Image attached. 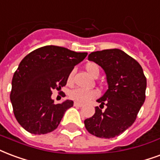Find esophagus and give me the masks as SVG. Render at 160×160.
I'll list each match as a JSON object with an SVG mask.
<instances>
[{"instance_id": "obj_1", "label": "esophagus", "mask_w": 160, "mask_h": 160, "mask_svg": "<svg viewBox=\"0 0 160 160\" xmlns=\"http://www.w3.org/2000/svg\"><path fill=\"white\" fill-rule=\"evenodd\" d=\"M74 106H75V107H80H80H82V106H83V104L79 103V102H74Z\"/></svg>"}]
</instances>
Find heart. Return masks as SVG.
<instances>
[{"mask_svg":"<svg viewBox=\"0 0 160 160\" xmlns=\"http://www.w3.org/2000/svg\"><path fill=\"white\" fill-rule=\"evenodd\" d=\"M86 70L89 73L90 75L92 77H98L99 75V72H100V68L96 62H87L85 66ZM73 81V72H71L68 77V80L67 82L68 84H72ZM98 95V92L95 90H85V89H74L69 92V98L74 100L76 102H80V103H85L86 102L92 99V98H96Z\"/></svg>","mask_w":160,"mask_h":160,"instance_id":"b5f03b06","label":"heart"}]
</instances>
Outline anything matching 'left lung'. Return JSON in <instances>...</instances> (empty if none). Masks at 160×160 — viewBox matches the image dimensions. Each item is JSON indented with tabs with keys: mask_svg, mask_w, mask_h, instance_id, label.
<instances>
[{
	"mask_svg": "<svg viewBox=\"0 0 160 160\" xmlns=\"http://www.w3.org/2000/svg\"><path fill=\"white\" fill-rule=\"evenodd\" d=\"M88 60L103 69L108 88L97 100L102 106H107L105 111L96 107L94 115L84 121L85 126L93 136L113 138L137 119L146 98V77L138 62L117 48L92 52Z\"/></svg>",
	"mask_w": 160,
	"mask_h": 160,
	"instance_id": "8db88e82",
	"label": "left lung"
}]
</instances>
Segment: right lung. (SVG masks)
Returning <instances> with one entry per match:
<instances>
[{"instance_id": "obj_1", "label": "right lung", "mask_w": 160, "mask_h": 160, "mask_svg": "<svg viewBox=\"0 0 160 160\" xmlns=\"http://www.w3.org/2000/svg\"><path fill=\"white\" fill-rule=\"evenodd\" d=\"M86 56L87 52L46 46L31 52L20 62L12 80L10 99L15 118L23 129L41 135L58 128L74 102L65 100L55 104L52 91L61 90L74 66Z\"/></svg>"}]
</instances>
